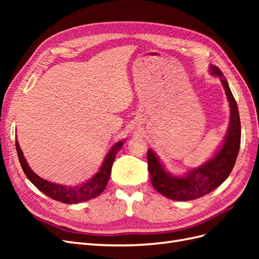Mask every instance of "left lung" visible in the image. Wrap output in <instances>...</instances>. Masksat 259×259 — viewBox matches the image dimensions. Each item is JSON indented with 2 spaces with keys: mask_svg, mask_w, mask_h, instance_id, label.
Returning a JSON list of instances; mask_svg holds the SVG:
<instances>
[{
  "mask_svg": "<svg viewBox=\"0 0 259 259\" xmlns=\"http://www.w3.org/2000/svg\"><path fill=\"white\" fill-rule=\"evenodd\" d=\"M210 74L221 80L229 101L230 121L221 148L202 165L190 169L183 176H175L164 168L152 149L147 153L148 170L151 184L164 197L176 201H191L203 197L221 186L228 178L236 163L241 143V123L237 101L223 72L210 65Z\"/></svg>",
  "mask_w": 259,
  "mask_h": 259,
  "instance_id": "8db88e82",
  "label": "left lung"
}]
</instances>
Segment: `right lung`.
<instances>
[{
  "instance_id": "obj_1",
  "label": "right lung",
  "mask_w": 259,
  "mask_h": 259,
  "mask_svg": "<svg viewBox=\"0 0 259 259\" xmlns=\"http://www.w3.org/2000/svg\"><path fill=\"white\" fill-rule=\"evenodd\" d=\"M124 142L125 140H120V142H117L116 144L113 145V147L110 149V151L108 152L106 158L104 159V162L101 164L99 170L95 175L89 180H86V182L74 186H65L51 183L49 180H45L40 176H37L28 165V163L19 147L18 140H16V149L22 170L25 171L27 178L37 188L38 190L42 191L44 194L52 198L53 200L66 203V204H73V203L85 202L96 198L97 195H99L105 190L109 177H110L111 174L112 164L115 160L117 152L121 150Z\"/></svg>"
}]
</instances>
